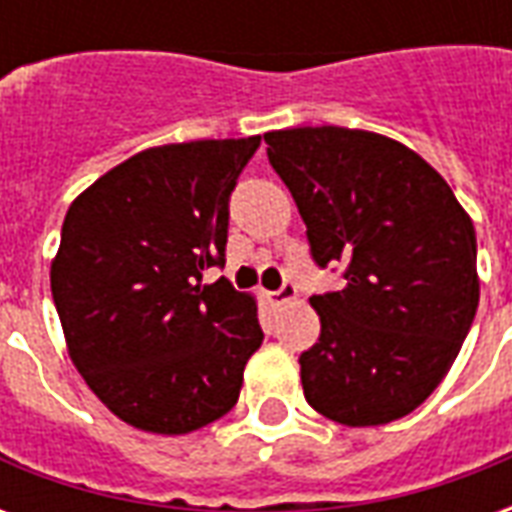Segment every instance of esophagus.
Here are the masks:
<instances>
[{
  "label": "esophagus",
  "mask_w": 512,
  "mask_h": 512,
  "mask_svg": "<svg viewBox=\"0 0 512 512\" xmlns=\"http://www.w3.org/2000/svg\"><path fill=\"white\" fill-rule=\"evenodd\" d=\"M293 296H296V285H293L290 279H285L277 290L268 293V301H271V304H285V301H290Z\"/></svg>",
  "instance_id": "34e87169"
}]
</instances>
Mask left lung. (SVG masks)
Returning <instances> with one entry per match:
<instances>
[{
    "label": "left lung",
    "instance_id": "8db88e82",
    "mask_svg": "<svg viewBox=\"0 0 512 512\" xmlns=\"http://www.w3.org/2000/svg\"><path fill=\"white\" fill-rule=\"evenodd\" d=\"M315 266L345 288L312 296L321 337L299 356L304 397L351 428L411 414L472 329L474 224L436 169L395 139L321 126L266 134Z\"/></svg>",
    "mask_w": 512,
    "mask_h": 512
}]
</instances>
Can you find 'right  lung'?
Listing matches in <instances>:
<instances>
[{"mask_svg": "<svg viewBox=\"0 0 512 512\" xmlns=\"http://www.w3.org/2000/svg\"><path fill=\"white\" fill-rule=\"evenodd\" d=\"M260 136L136 153L76 197L51 296L76 370L112 414L178 436L224 417L263 343L252 296L224 277L230 194Z\"/></svg>", "mask_w": 512, "mask_h": 512, "instance_id": "obj_1", "label": "right lung"}]
</instances>
